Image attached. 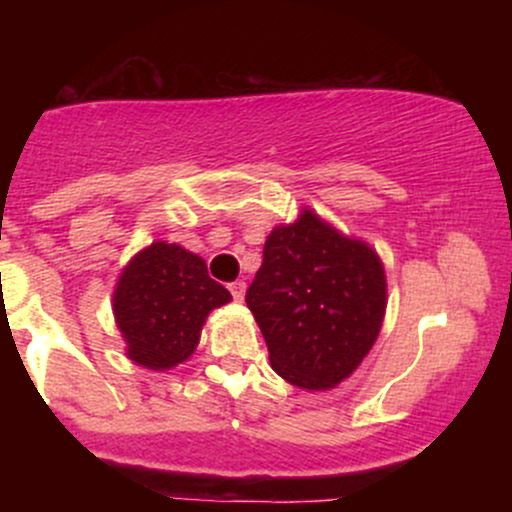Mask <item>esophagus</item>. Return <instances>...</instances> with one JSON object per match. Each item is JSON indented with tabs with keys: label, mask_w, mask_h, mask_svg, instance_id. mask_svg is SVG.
<instances>
[{
	"label": "esophagus",
	"mask_w": 512,
	"mask_h": 512,
	"mask_svg": "<svg viewBox=\"0 0 512 512\" xmlns=\"http://www.w3.org/2000/svg\"><path fill=\"white\" fill-rule=\"evenodd\" d=\"M228 291H231L233 301L243 303V298H245V281H233V284H228Z\"/></svg>",
	"instance_id": "1"
}]
</instances>
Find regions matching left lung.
<instances>
[{
  "instance_id": "obj_1",
  "label": "left lung",
  "mask_w": 512,
  "mask_h": 512,
  "mask_svg": "<svg viewBox=\"0 0 512 512\" xmlns=\"http://www.w3.org/2000/svg\"><path fill=\"white\" fill-rule=\"evenodd\" d=\"M385 296L378 255L305 209L269 233L245 303L276 373L303 390H327L375 344Z\"/></svg>"
}]
</instances>
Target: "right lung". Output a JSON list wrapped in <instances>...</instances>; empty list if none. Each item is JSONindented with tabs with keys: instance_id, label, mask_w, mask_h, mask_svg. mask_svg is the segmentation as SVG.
Wrapping results in <instances>:
<instances>
[{
	"instance_id": "1",
	"label": "right lung",
	"mask_w": 512,
	"mask_h": 512,
	"mask_svg": "<svg viewBox=\"0 0 512 512\" xmlns=\"http://www.w3.org/2000/svg\"><path fill=\"white\" fill-rule=\"evenodd\" d=\"M231 301L195 252L173 243H154L122 272L113 296L117 327L127 356L139 366L168 370L199 344L209 310Z\"/></svg>"
}]
</instances>
